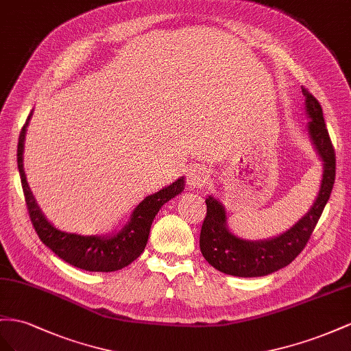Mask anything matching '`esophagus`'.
Returning <instances> with one entry per match:
<instances>
[{"label": "esophagus", "instance_id": "34e87169", "mask_svg": "<svg viewBox=\"0 0 351 351\" xmlns=\"http://www.w3.org/2000/svg\"><path fill=\"white\" fill-rule=\"evenodd\" d=\"M208 181L207 170L203 167H193L188 172V185L191 188H202Z\"/></svg>", "mask_w": 351, "mask_h": 351}]
</instances>
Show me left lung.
I'll list each match as a JSON object with an SVG mask.
<instances>
[{
  "mask_svg": "<svg viewBox=\"0 0 351 351\" xmlns=\"http://www.w3.org/2000/svg\"><path fill=\"white\" fill-rule=\"evenodd\" d=\"M302 89L306 97V114L310 119L307 132L324 166L319 194L313 206L295 225L284 234L265 241H248L234 235L228 229L226 212L222 203L212 195L206 198L207 213L199 234V250L208 265L226 275L241 278L265 276L291 263L303 252L332 193L335 149L325 125L322 107L306 88Z\"/></svg>",
  "mask_w": 351,
  "mask_h": 351,
  "instance_id": "obj_1",
  "label": "left lung"
}]
</instances>
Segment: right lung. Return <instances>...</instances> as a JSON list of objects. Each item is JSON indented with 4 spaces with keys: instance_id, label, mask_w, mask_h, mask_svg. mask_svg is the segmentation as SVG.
Instances as JSON below:
<instances>
[{
    "instance_id": "obj_1",
    "label": "right lung",
    "mask_w": 351,
    "mask_h": 351,
    "mask_svg": "<svg viewBox=\"0 0 351 351\" xmlns=\"http://www.w3.org/2000/svg\"><path fill=\"white\" fill-rule=\"evenodd\" d=\"M29 114L22 128L17 144V167L22 179L25 202L29 210V217L39 239L60 258L75 267L89 272H114L131 265L141 256L148 241L152 223L165 203L181 194L185 188V178H179L173 184L160 189L158 193L145 197L131 215L129 222L114 235H77L60 231L51 222H48L43 210L27 185L23 169V149L26 128L31 120Z\"/></svg>"
}]
</instances>
